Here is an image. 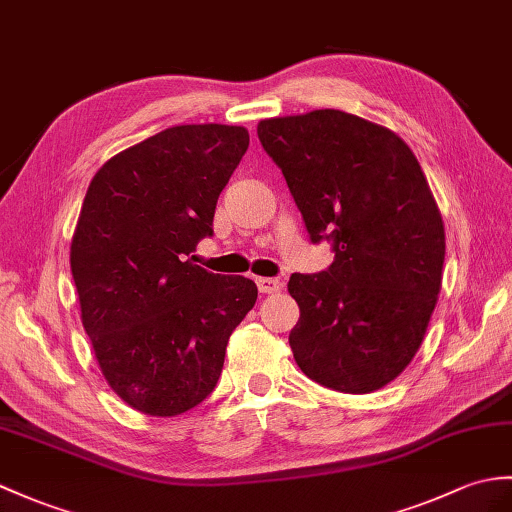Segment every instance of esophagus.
<instances>
[{
  "mask_svg": "<svg viewBox=\"0 0 512 512\" xmlns=\"http://www.w3.org/2000/svg\"><path fill=\"white\" fill-rule=\"evenodd\" d=\"M257 288H259L261 294H277V292L283 288V283H281L279 279L259 277V279H257Z\"/></svg>",
  "mask_w": 512,
  "mask_h": 512,
  "instance_id": "1",
  "label": "esophagus"
}]
</instances>
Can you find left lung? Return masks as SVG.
Masks as SVG:
<instances>
[{
	"instance_id": "obj_1",
	"label": "left lung",
	"mask_w": 512,
	"mask_h": 512,
	"mask_svg": "<svg viewBox=\"0 0 512 512\" xmlns=\"http://www.w3.org/2000/svg\"><path fill=\"white\" fill-rule=\"evenodd\" d=\"M310 240L334 264L294 272L290 347L320 386L364 395L390 384L419 351L438 301L445 227L406 141L358 115L320 109L257 124Z\"/></svg>"
}]
</instances>
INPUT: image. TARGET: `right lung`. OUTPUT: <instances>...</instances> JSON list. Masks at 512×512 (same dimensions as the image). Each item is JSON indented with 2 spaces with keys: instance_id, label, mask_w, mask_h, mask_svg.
<instances>
[{
  "instance_id": "obj_1",
  "label": "right lung",
  "mask_w": 512,
  "mask_h": 512,
  "mask_svg": "<svg viewBox=\"0 0 512 512\" xmlns=\"http://www.w3.org/2000/svg\"><path fill=\"white\" fill-rule=\"evenodd\" d=\"M246 148L244 126L165 128L106 161L82 202L69 253L82 325L115 395L150 417L211 395L257 301L251 279L187 259Z\"/></svg>"
}]
</instances>
